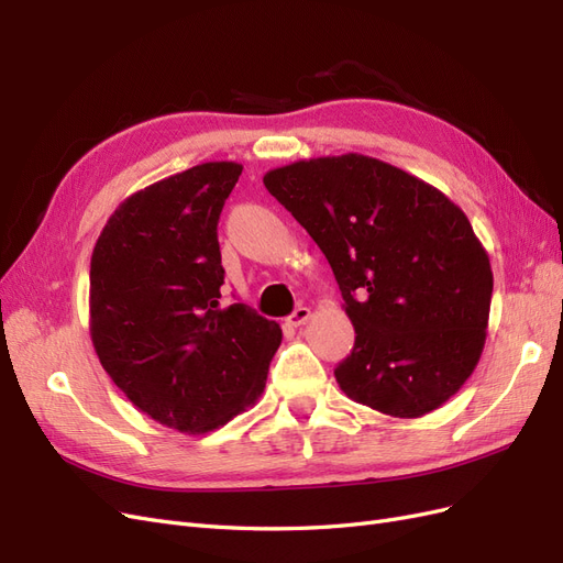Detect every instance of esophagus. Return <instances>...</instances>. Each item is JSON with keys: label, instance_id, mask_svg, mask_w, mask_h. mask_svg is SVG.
<instances>
[{"label": "esophagus", "instance_id": "esophagus-1", "mask_svg": "<svg viewBox=\"0 0 563 563\" xmlns=\"http://www.w3.org/2000/svg\"><path fill=\"white\" fill-rule=\"evenodd\" d=\"M310 308H296L291 314H288L286 317V323H288V327H294V329H298V327H302V323L305 321H308L310 319Z\"/></svg>", "mask_w": 563, "mask_h": 563}]
</instances>
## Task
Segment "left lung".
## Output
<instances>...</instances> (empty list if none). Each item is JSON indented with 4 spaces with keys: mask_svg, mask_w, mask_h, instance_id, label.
Instances as JSON below:
<instances>
[{
    "mask_svg": "<svg viewBox=\"0 0 563 563\" xmlns=\"http://www.w3.org/2000/svg\"><path fill=\"white\" fill-rule=\"evenodd\" d=\"M333 269L354 347L345 395L395 418L449 401L479 362L493 272L467 216L437 187L364 155L288 164L263 178Z\"/></svg>",
    "mask_w": 563,
    "mask_h": 563,
    "instance_id": "8db88e82",
    "label": "left lung"
}]
</instances>
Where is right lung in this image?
<instances>
[{"mask_svg": "<svg viewBox=\"0 0 563 563\" xmlns=\"http://www.w3.org/2000/svg\"><path fill=\"white\" fill-rule=\"evenodd\" d=\"M242 164L207 162L119 203L91 255V340L133 406L203 434L263 395L282 329L220 308L218 220Z\"/></svg>", "mask_w": 563, "mask_h": 563, "instance_id": "add662e5", "label": "right lung"}]
</instances>
